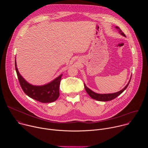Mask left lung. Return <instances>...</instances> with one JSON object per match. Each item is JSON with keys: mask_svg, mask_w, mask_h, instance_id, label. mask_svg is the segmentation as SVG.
<instances>
[{"mask_svg": "<svg viewBox=\"0 0 148 148\" xmlns=\"http://www.w3.org/2000/svg\"><path fill=\"white\" fill-rule=\"evenodd\" d=\"M116 28L117 29L119 30V32L121 33V34L123 36H125V34L123 33V32H122V31L120 29L119 27H118V26H116ZM130 81L131 79L130 80L129 82L128 83L127 85H126L125 86V87L122 89V90L116 92V93H114V94H97V93H95L94 92H93L92 91H91L90 89H89L86 85L85 84H84V88H85V90L86 91H87V92L88 93V94L93 99H96L97 101H111V100H112L114 99H115V98H116L118 96H119L121 94H122L123 91L128 87L129 84L130 82Z\"/></svg>", "mask_w": 148, "mask_h": 148, "instance_id": "1", "label": "left lung"}]
</instances>
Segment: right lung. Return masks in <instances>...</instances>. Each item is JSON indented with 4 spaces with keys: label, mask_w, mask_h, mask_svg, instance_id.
<instances>
[{
    "label": "right lung",
    "mask_w": 148,
    "mask_h": 148,
    "mask_svg": "<svg viewBox=\"0 0 148 148\" xmlns=\"http://www.w3.org/2000/svg\"><path fill=\"white\" fill-rule=\"evenodd\" d=\"M15 69L20 85L24 92L29 97L43 103L55 101L59 97V87L62 75L52 82L43 86H33L26 82L19 74L15 60Z\"/></svg>",
    "instance_id": "right-lung-1"
}]
</instances>
